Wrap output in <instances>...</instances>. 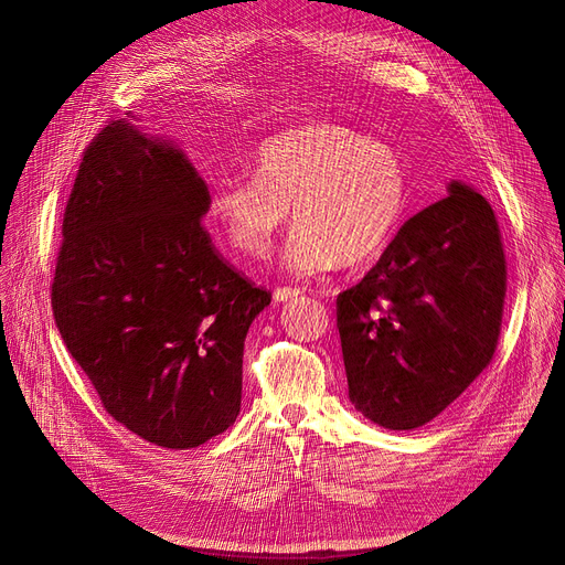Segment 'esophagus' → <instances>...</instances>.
Returning a JSON list of instances; mask_svg holds the SVG:
<instances>
[{"label":"esophagus","mask_w":565,"mask_h":565,"mask_svg":"<svg viewBox=\"0 0 565 565\" xmlns=\"http://www.w3.org/2000/svg\"><path fill=\"white\" fill-rule=\"evenodd\" d=\"M301 297V289L297 287H276L273 289V299L276 301H292V299H299Z\"/></svg>","instance_id":"1"}]
</instances>
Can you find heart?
I'll return each instance as SVG.
<instances>
[{
    "instance_id": "b5f03b06",
    "label": "heart",
    "mask_w": 565,
    "mask_h": 565,
    "mask_svg": "<svg viewBox=\"0 0 565 565\" xmlns=\"http://www.w3.org/2000/svg\"><path fill=\"white\" fill-rule=\"evenodd\" d=\"M248 177L212 183V233L243 259H262L282 228H295L280 266L316 278L374 259L401 226L407 172L401 152L344 125L316 122L285 129L254 150Z\"/></svg>"
}]
</instances>
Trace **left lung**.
Instances as JSON below:
<instances>
[{
	"label": "left lung",
	"instance_id": "obj_1",
	"mask_svg": "<svg viewBox=\"0 0 565 565\" xmlns=\"http://www.w3.org/2000/svg\"><path fill=\"white\" fill-rule=\"evenodd\" d=\"M504 292L490 202L452 179L448 195L407 218L367 276L337 299L358 413L393 431L438 417L488 367Z\"/></svg>",
	"mask_w": 565,
	"mask_h": 565
}]
</instances>
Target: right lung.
<instances>
[{"label": "right lung", "mask_w": 565, "mask_h": 565, "mask_svg": "<svg viewBox=\"0 0 565 565\" xmlns=\"http://www.w3.org/2000/svg\"><path fill=\"white\" fill-rule=\"evenodd\" d=\"M129 117L84 152L51 306L108 413L188 450L241 415L245 337L270 295L216 254L200 224L207 183L185 150Z\"/></svg>", "instance_id": "1"}]
</instances>
